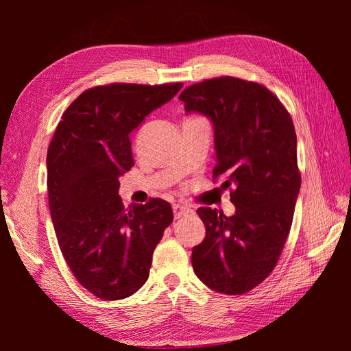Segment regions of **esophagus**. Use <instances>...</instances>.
Instances as JSON below:
<instances>
[{"mask_svg":"<svg viewBox=\"0 0 351 351\" xmlns=\"http://www.w3.org/2000/svg\"><path fill=\"white\" fill-rule=\"evenodd\" d=\"M173 212H174V218L178 219V218L187 215L189 212H193V209L190 208V206H187V205H178L177 204V205L173 206Z\"/></svg>","mask_w":351,"mask_h":351,"instance_id":"esophagus-1","label":"esophagus"}]
</instances>
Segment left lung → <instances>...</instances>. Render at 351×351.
I'll return each instance as SVG.
<instances>
[{
	"label": "left lung",
	"mask_w": 351,
	"mask_h": 351,
	"mask_svg": "<svg viewBox=\"0 0 351 351\" xmlns=\"http://www.w3.org/2000/svg\"><path fill=\"white\" fill-rule=\"evenodd\" d=\"M186 112L214 124V180L231 187L236 214L199 208L206 236L193 247L197 278L222 294H244L275 268L291 228L300 192L297 137L275 95L254 82L217 77L186 88Z\"/></svg>",
	"instance_id": "1"
}]
</instances>
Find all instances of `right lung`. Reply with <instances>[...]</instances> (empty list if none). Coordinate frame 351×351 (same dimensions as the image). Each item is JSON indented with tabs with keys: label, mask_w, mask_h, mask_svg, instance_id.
Listing matches in <instances>:
<instances>
[{
	"label": "right lung",
	"mask_w": 351,
	"mask_h": 351,
	"mask_svg": "<svg viewBox=\"0 0 351 351\" xmlns=\"http://www.w3.org/2000/svg\"><path fill=\"white\" fill-rule=\"evenodd\" d=\"M182 83H112L84 90L58 123L47 155L52 224L69 268L102 300L134 294L173 209L162 199L124 208L120 177L134 165L130 134Z\"/></svg>",
	"instance_id": "1"
}]
</instances>
